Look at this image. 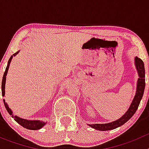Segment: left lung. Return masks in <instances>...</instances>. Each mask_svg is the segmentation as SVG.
I'll return each mask as SVG.
<instances>
[{
    "label": "left lung",
    "mask_w": 149,
    "mask_h": 149,
    "mask_svg": "<svg viewBox=\"0 0 149 149\" xmlns=\"http://www.w3.org/2000/svg\"><path fill=\"white\" fill-rule=\"evenodd\" d=\"M134 64H135L136 71H137L139 78H138L137 84H136V94H135L134 99H133L127 112L121 118L113 121V122L106 124H92V125H88L93 128H95V130H98V131H110V130H113V129L117 128V127L122 126V125H124L131 119L134 116V114L136 113L139 103H140V101L143 96L146 82H145V67L143 60L137 56H135Z\"/></svg>",
    "instance_id": "1"
}]
</instances>
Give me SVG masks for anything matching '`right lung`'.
Returning <instances> with one entry per match:
<instances>
[{"label":"right lung","instance_id":"obj_1","mask_svg":"<svg viewBox=\"0 0 149 149\" xmlns=\"http://www.w3.org/2000/svg\"><path fill=\"white\" fill-rule=\"evenodd\" d=\"M18 52H19V51H17L16 53L13 54V55H12V56H10V60H9V61H8L6 70H5V72L4 74H3V79H2L1 90H2L3 96L5 95V84H6V74H7L9 67H10V63H11V60L12 59H13V56H16V55L18 54ZM3 103H4V106L5 107H6L7 112L9 113V114L11 115L13 119H15V122H18V123L19 124V125H21L22 127H25V128L27 129H29V130H39V129H41L42 127H44V126L46 125V123H47V122H44L43 121H40V120H27V119H22V118H20V117L17 116H14L13 115L12 110L9 107L7 103H6L5 99H3Z\"/></svg>","mask_w":149,"mask_h":149}]
</instances>
